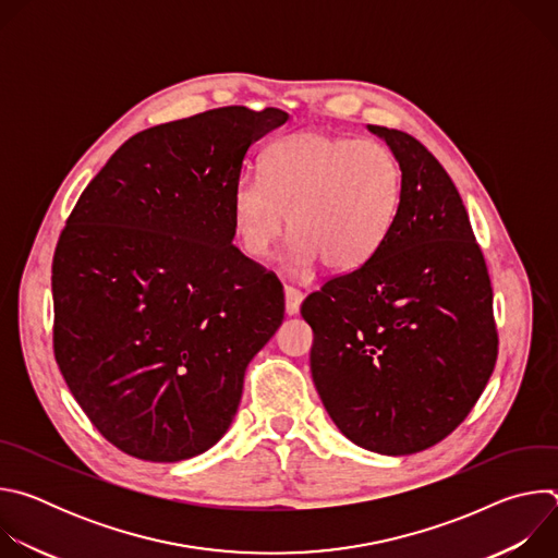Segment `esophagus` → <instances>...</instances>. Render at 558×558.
I'll return each instance as SVG.
<instances>
[{
	"mask_svg": "<svg viewBox=\"0 0 558 558\" xmlns=\"http://www.w3.org/2000/svg\"><path fill=\"white\" fill-rule=\"evenodd\" d=\"M302 300H304L302 291H298L295 287L284 284V311H287V315H295L300 311Z\"/></svg>",
	"mask_w": 558,
	"mask_h": 558,
	"instance_id": "esophagus-1",
	"label": "esophagus"
}]
</instances>
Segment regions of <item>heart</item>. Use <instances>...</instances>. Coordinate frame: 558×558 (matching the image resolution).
<instances>
[{
	"mask_svg": "<svg viewBox=\"0 0 558 558\" xmlns=\"http://www.w3.org/2000/svg\"><path fill=\"white\" fill-rule=\"evenodd\" d=\"M400 196L402 170L386 145L308 130L269 145L263 179L238 181L233 229L245 254L263 260L287 216L291 274L317 260L331 271H353L384 245Z\"/></svg>",
	"mask_w": 558,
	"mask_h": 558,
	"instance_id": "heart-1",
	"label": "heart"
}]
</instances>
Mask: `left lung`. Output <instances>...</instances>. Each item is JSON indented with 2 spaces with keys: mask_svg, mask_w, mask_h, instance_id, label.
I'll return each instance as SVG.
<instances>
[{
  "mask_svg": "<svg viewBox=\"0 0 558 558\" xmlns=\"http://www.w3.org/2000/svg\"><path fill=\"white\" fill-rule=\"evenodd\" d=\"M402 170L379 252L302 302L317 395L353 444L413 454L448 437L484 392L499 351L493 287L463 201L411 134L368 125Z\"/></svg>",
  "mask_w": 558,
  "mask_h": 558,
  "instance_id": "left-lung-1",
  "label": "left lung"
}]
</instances>
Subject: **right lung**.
<instances>
[{
	"instance_id": "obj_1",
	"label": "right lung",
	"mask_w": 558,
	"mask_h": 558,
	"mask_svg": "<svg viewBox=\"0 0 558 558\" xmlns=\"http://www.w3.org/2000/svg\"><path fill=\"white\" fill-rule=\"evenodd\" d=\"M289 119L227 106L128 138L78 196L52 258L59 371L95 428L181 461L229 428L284 317L278 278L233 247L247 149Z\"/></svg>"
}]
</instances>
